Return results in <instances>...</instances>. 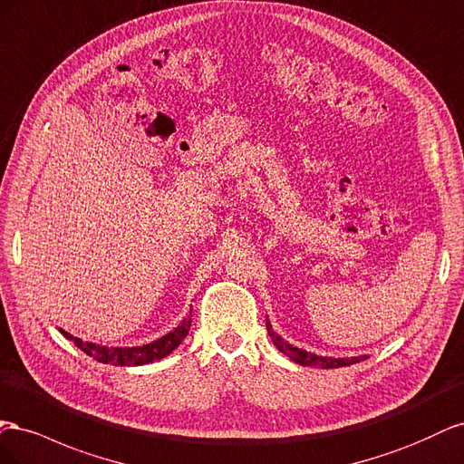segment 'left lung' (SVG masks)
Segmentation results:
<instances>
[{"label":"left lung","instance_id":"8db88e82","mask_svg":"<svg viewBox=\"0 0 464 464\" xmlns=\"http://www.w3.org/2000/svg\"><path fill=\"white\" fill-rule=\"evenodd\" d=\"M266 328H268V334L272 338V342L276 343V348L280 350L282 353H285L287 357H291L295 363L299 365H305V367H323V369H333V367H346V365H352V363H357L362 360H367V357H352V360H343V357H340V360H333V357H321V355H314V353H309L305 350H299L295 346H291V343L284 342V338L277 336L274 330H272V324L268 323L266 319Z\"/></svg>","mask_w":464,"mask_h":464}]
</instances>
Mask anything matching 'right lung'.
Here are the masks:
<instances>
[{"instance_id":"add662e5","label":"right lung","mask_w":464,"mask_h":464,"mask_svg":"<svg viewBox=\"0 0 464 464\" xmlns=\"http://www.w3.org/2000/svg\"><path fill=\"white\" fill-rule=\"evenodd\" d=\"M188 330H190V319H184L173 330V333H169L167 336L159 338L151 343H145V346H138V348H107V346H99V343H92V342H82L79 338L65 333V330H62V328H60V333L68 340H73L77 348H82L87 355H91L92 360H97V362L111 363V365H143V363H151L155 360H161V357L169 355L184 338H187Z\"/></svg>"}]
</instances>
